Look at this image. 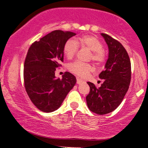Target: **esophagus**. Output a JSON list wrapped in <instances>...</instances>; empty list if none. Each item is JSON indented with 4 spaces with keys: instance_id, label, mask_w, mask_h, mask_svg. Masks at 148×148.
Returning a JSON list of instances; mask_svg holds the SVG:
<instances>
[{
    "instance_id": "esophagus-1",
    "label": "esophagus",
    "mask_w": 148,
    "mask_h": 148,
    "mask_svg": "<svg viewBox=\"0 0 148 148\" xmlns=\"http://www.w3.org/2000/svg\"><path fill=\"white\" fill-rule=\"evenodd\" d=\"M77 83L78 84H81L84 83V82L82 79H80L79 78H77Z\"/></svg>"
}]
</instances>
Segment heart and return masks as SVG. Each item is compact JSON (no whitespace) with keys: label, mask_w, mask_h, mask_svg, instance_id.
<instances>
[{"label":"heart","mask_w":148,"mask_h":148,"mask_svg":"<svg viewBox=\"0 0 148 148\" xmlns=\"http://www.w3.org/2000/svg\"><path fill=\"white\" fill-rule=\"evenodd\" d=\"M78 44L92 51L91 59L97 64H100L105 59L102 43L97 37L92 35L82 36L77 41L72 39L68 40L64 46V53L67 59H71L75 56L78 51ZM68 69L78 77H85L92 71V67L89 64L77 61L69 64Z\"/></svg>","instance_id":"heart-1"}]
</instances>
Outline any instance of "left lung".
<instances>
[{"label":"left lung","mask_w":148,"mask_h":148,"mask_svg":"<svg viewBox=\"0 0 148 148\" xmlns=\"http://www.w3.org/2000/svg\"><path fill=\"white\" fill-rule=\"evenodd\" d=\"M101 35L109 49L105 69L99 75L103 83L97 88L93 83L88 82L90 92L86 99L91 111L102 115L114 111L123 100L130 83L131 63L121 43L106 34Z\"/></svg>","instance_id":"left-lung-1"}]
</instances>
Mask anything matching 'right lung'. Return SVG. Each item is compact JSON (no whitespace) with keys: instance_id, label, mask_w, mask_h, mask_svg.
<instances>
[{"instance_id":"add662e5","label":"right lung","mask_w":148,"mask_h":148,"mask_svg":"<svg viewBox=\"0 0 148 148\" xmlns=\"http://www.w3.org/2000/svg\"><path fill=\"white\" fill-rule=\"evenodd\" d=\"M75 33L51 31L30 46L23 69L26 91L33 104L41 111L51 112L62 105L67 94L77 82L71 73L62 79L55 77L56 68L64 60L65 43Z\"/></svg>"}]
</instances>
